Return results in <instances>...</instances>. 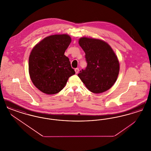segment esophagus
Returning a JSON list of instances; mask_svg holds the SVG:
<instances>
[{
	"mask_svg": "<svg viewBox=\"0 0 151 151\" xmlns=\"http://www.w3.org/2000/svg\"><path fill=\"white\" fill-rule=\"evenodd\" d=\"M75 72H76V74H77V73H78L79 71V68H75Z\"/></svg>",
	"mask_w": 151,
	"mask_h": 151,
	"instance_id": "1",
	"label": "esophagus"
}]
</instances>
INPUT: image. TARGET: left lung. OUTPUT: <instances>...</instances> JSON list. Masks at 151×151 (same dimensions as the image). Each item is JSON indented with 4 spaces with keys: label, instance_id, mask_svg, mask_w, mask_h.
<instances>
[{
    "label": "left lung",
    "instance_id": "1",
    "mask_svg": "<svg viewBox=\"0 0 151 151\" xmlns=\"http://www.w3.org/2000/svg\"><path fill=\"white\" fill-rule=\"evenodd\" d=\"M79 43L86 53L87 66L78 74L86 88L94 93L109 89L115 83L119 72V63L115 52L106 42L82 37Z\"/></svg>",
    "mask_w": 151,
    "mask_h": 151
}]
</instances>
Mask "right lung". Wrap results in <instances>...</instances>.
Listing matches in <instances>:
<instances>
[{
	"mask_svg": "<svg viewBox=\"0 0 151 151\" xmlns=\"http://www.w3.org/2000/svg\"><path fill=\"white\" fill-rule=\"evenodd\" d=\"M71 42L70 36L66 34L51 35L37 43L31 51L30 78L36 88L44 93H58L75 73L65 55Z\"/></svg>",
	"mask_w": 151,
	"mask_h": 151,
	"instance_id": "1",
	"label": "right lung"
}]
</instances>
